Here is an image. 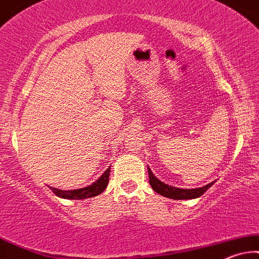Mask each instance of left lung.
<instances>
[{"instance_id": "obj_1", "label": "left lung", "mask_w": 259, "mask_h": 259, "mask_svg": "<svg viewBox=\"0 0 259 259\" xmlns=\"http://www.w3.org/2000/svg\"><path fill=\"white\" fill-rule=\"evenodd\" d=\"M148 175H149V184L152 185L153 190L155 192H158L159 195L165 196V197L172 198V199H192V198H197L199 196H202L204 194L207 190L210 188L212 185V183L210 184L202 186V188L198 189H178V188H173L171 185L165 184V183L160 182L155 176L153 175V172L150 171V168L148 167Z\"/></svg>"}]
</instances>
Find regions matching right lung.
Instances as JSON below:
<instances>
[{
	"label": "right lung",
	"mask_w": 259,
	"mask_h": 259,
	"mask_svg": "<svg viewBox=\"0 0 259 259\" xmlns=\"http://www.w3.org/2000/svg\"><path fill=\"white\" fill-rule=\"evenodd\" d=\"M110 177V167L103 173V176L94 182L93 184L87 186L83 189H76V190H60L56 188H50L55 195L61 198H68V199H84L94 197V196L100 195L104 190L106 189L107 183H109Z\"/></svg>",
	"instance_id": "add662e5"
}]
</instances>
